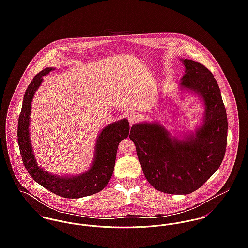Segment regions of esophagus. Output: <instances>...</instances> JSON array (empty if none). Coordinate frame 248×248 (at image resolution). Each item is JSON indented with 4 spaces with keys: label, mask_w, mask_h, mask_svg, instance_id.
Returning <instances> with one entry per match:
<instances>
[{
    "label": "esophagus",
    "mask_w": 248,
    "mask_h": 248,
    "mask_svg": "<svg viewBox=\"0 0 248 248\" xmlns=\"http://www.w3.org/2000/svg\"><path fill=\"white\" fill-rule=\"evenodd\" d=\"M128 119H129V122L131 124L135 123L136 121H138L140 119V113L136 112V111H132L128 114Z\"/></svg>",
    "instance_id": "1"
}]
</instances>
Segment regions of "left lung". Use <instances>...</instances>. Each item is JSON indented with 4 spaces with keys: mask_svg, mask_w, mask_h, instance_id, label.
<instances>
[{
    "mask_svg": "<svg viewBox=\"0 0 248 248\" xmlns=\"http://www.w3.org/2000/svg\"><path fill=\"white\" fill-rule=\"evenodd\" d=\"M180 61L185 67L180 92L202 100V123L194 132L180 135L183 139L155 121L134 124L130 132L149 183L172 195H187L202 187L220 166L227 144V115L214 75L196 61Z\"/></svg>",
    "mask_w": 248,
    "mask_h": 248,
    "instance_id": "1",
    "label": "left lung"
}]
</instances>
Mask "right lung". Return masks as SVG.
<instances>
[{
	"label": "right lung",
	"instance_id": "obj_1",
	"mask_svg": "<svg viewBox=\"0 0 248 248\" xmlns=\"http://www.w3.org/2000/svg\"><path fill=\"white\" fill-rule=\"evenodd\" d=\"M54 68H46L34 76L29 85L18 121V144L23 162L29 174L37 183L48 191L64 198L78 199L96 194L103 190L108 183L115 163L116 152L119 142L129 136L130 125L126 118L107 125L99 133L95 147L94 156L88 171L77 176H58L44 170L38 165L31 141L30 122L31 102L35 92L46 76Z\"/></svg>",
	"mask_w": 248,
	"mask_h": 248
}]
</instances>
